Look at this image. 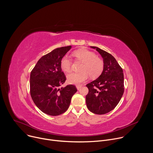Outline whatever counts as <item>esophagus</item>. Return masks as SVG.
Returning <instances> with one entry per match:
<instances>
[{
    "label": "esophagus",
    "instance_id": "34e87169",
    "mask_svg": "<svg viewBox=\"0 0 153 153\" xmlns=\"http://www.w3.org/2000/svg\"><path fill=\"white\" fill-rule=\"evenodd\" d=\"M81 87H82V85H77V86H76V88H77V90L80 89Z\"/></svg>",
    "mask_w": 153,
    "mask_h": 153
}]
</instances>
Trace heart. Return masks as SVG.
Here are the masks:
<instances>
[{
    "label": "heart",
    "mask_w": 153,
    "mask_h": 153,
    "mask_svg": "<svg viewBox=\"0 0 153 153\" xmlns=\"http://www.w3.org/2000/svg\"><path fill=\"white\" fill-rule=\"evenodd\" d=\"M73 55L77 60L83 62L80 67L81 72L72 73L67 76V80L71 84L79 85L88 79L89 75L92 79L100 76L104 68L103 61L97 57L96 54L89 50L82 49L73 52ZM72 62L69 57L65 56L60 60L62 70L68 73L71 70Z\"/></svg>",
    "instance_id": "b5f03b06"
}]
</instances>
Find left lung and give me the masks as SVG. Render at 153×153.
<instances>
[{"instance_id": "obj_1", "label": "left lung", "mask_w": 153, "mask_h": 153, "mask_svg": "<svg viewBox=\"0 0 153 153\" xmlns=\"http://www.w3.org/2000/svg\"><path fill=\"white\" fill-rule=\"evenodd\" d=\"M102 56L104 68L101 75L87 84L88 93L86 103L88 110L96 114H105L112 111L120 102L124 92L123 70L110 53L96 47H91Z\"/></svg>"}]
</instances>
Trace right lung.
<instances>
[{
  "instance_id": "right-lung-1",
  "label": "right lung",
  "mask_w": 153,
  "mask_h": 153,
  "mask_svg": "<svg viewBox=\"0 0 153 153\" xmlns=\"http://www.w3.org/2000/svg\"><path fill=\"white\" fill-rule=\"evenodd\" d=\"M71 48H58L43 56L30 74L31 98L40 110L50 116H59L66 111L77 91L73 85L60 88L66 80L60 60Z\"/></svg>"
}]
</instances>
